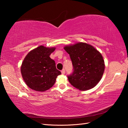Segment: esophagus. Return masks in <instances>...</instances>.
I'll return each mask as SVG.
<instances>
[{"label":"esophagus","instance_id":"34e87169","mask_svg":"<svg viewBox=\"0 0 128 128\" xmlns=\"http://www.w3.org/2000/svg\"><path fill=\"white\" fill-rule=\"evenodd\" d=\"M61 72H62V75H64V74H65V73H66V70H65V69H62V71H61Z\"/></svg>","mask_w":128,"mask_h":128}]
</instances>
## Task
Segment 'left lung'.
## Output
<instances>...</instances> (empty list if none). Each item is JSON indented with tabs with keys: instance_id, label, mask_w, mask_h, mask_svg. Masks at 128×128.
Here are the masks:
<instances>
[{
	"instance_id": "8db88e82",
	"label": "left lung",
	"mask_w": 128,
	"mask_h": 128,
	"mask_svg": "<svg viewBox=\"0 0 128 128\" xmlns=\"http://www.w3.org/2000/svg\"><path fill=\"white\" fill-rule=\"evenodd\" d=\"M64 49L69 54L74 67L72 75L68 76L69 82L81 91L94 88L104 71L101 53L91 44L84 42L66 46Z\"/></svg>"
}]
</instances>
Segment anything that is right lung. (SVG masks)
<instances>
[{
    "instance_id": "right-lung-1",
    "label": "right lung",
    "mask_w": 128,
    "mask_h": 128,
    "mask_svg": "<svg viewBox=\"0 0 128 128\" xmlns=\"http://www.w3.org/2000/svg\"><path fill=\"white\" fill-rule=\"evenodd\" d=\"M56 47L40 46L29 52L21 66V73L26 84L36 91L44 92L52 87L61 72L50 56Z\"/></svg>"
}]
</instances>
